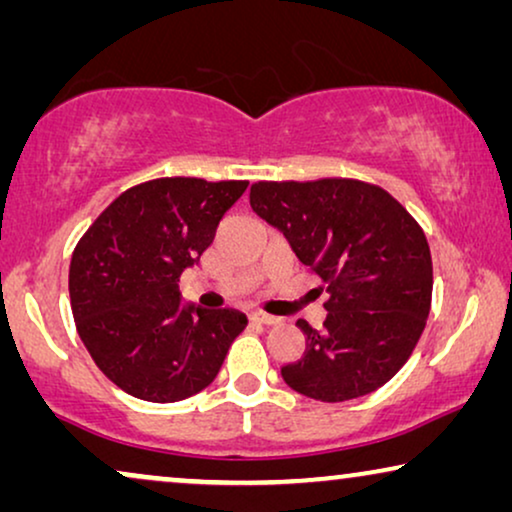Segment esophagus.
<instances>
[{"instance_id":"obj_1","label":"esophagus","mask_w":512,"mask_h":512,"mask_svg":"<svg viewBox=\"0 0 512 512\" xmlns=\"http://www.w3.org/2000/svg\"><path fill=\"white\" fill-rule=\"evenodd\" d=\"M249 317H251V321H258V324H265V326H272L279 321L277 317H272V314H265V312H251Z\"/></svg>"}]
</instances>
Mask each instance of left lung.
<instances>
[{
  "instance_id": "8db88e82",
  "label": "left lung",
  "mask_w": 512,
  "mask_h": 512,
  "mask_svg": "<svg viewBox=\"0 0 512 512\" xmlns=\"http://www.w3.org/2000/svg\"><path fill=\"white\" fill-rule=\"evenodd\" d=\"M249 205L328 291L321 331L296 321L305 352L282 368L284 382L324 403L387 384L431 310L433 265L419 223L384 188L356 179L258 181Z\"/></svg>"
}]
</instances>
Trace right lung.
I'll use <instances>...</instances> for the list:
<instances>
[{"mask_svg":"<svg viewBox=\"0 0 512 512\" xmlns=\"http://www.w3.org/2000/svg\"><path fill=\"white\" fill-rule=\"evenodd\" d=\"M247 181L163 177L118 195L86 230L69 265L83 345L125 394L177 403L219 375L247 317L181 303L179 277L212 244Z\"/></svg>","mask_w":512,"mask_h":512,"instance_id":"obj_1","label":"right lung"}]
</instances>
